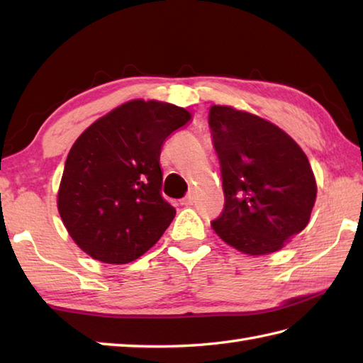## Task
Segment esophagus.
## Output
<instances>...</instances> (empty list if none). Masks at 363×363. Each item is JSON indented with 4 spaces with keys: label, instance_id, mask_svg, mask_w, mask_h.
Instances as JSON below:
<instances>
[{
    "label": "esophagus",
    "instance_id": "esophagus-1",
    "mask_svg": "<svg viewBox=\"0 0 363 363\" xmlns=\"http://www.w3.org/2000/svg\"><path fill=\"white\" fill-rule=\"evenodd\" d=\"M179 203H181L182 206H191V204H194V196L189 195V196H186V198H182Z\"/></svg>",
    "mask_w": 363,
    "mask_h": 363
}]
</instances>
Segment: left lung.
I'll use <instances>...</instances> for the list:
<instances>
[{"label":"left lung","mask_w":363,"mask_h":363,"mask_svg":"<svg viewBox=\"0 0 363 363\" xmlns=\"http://www.w3.org/2000/svg\"><path fill=\"white\" fill-rule=\"evenodd\" d=\"M209 126L225 191L213 230L250 256L281 250L311 220L317 184L309 159L273 123L230 106H212Z\"/></svg>","instance_id":"1"}]
</instances>
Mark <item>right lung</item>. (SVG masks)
I'll return each instance as SVG.
<instances>
[{
    "label": "right lung",
    "mask_w": 363,
    "mask_h": 363,
    "mask_svg": "<svg viewBox=\"0 0 363 363\" xmlns=\"http://www.w3.org/2000/svg\"><path fill=\"white\" fill-rule=\"evenodd\" d=\"M191 118L182 107L134 99L96 120L68 152L57 209L90 257L128 264L156 245L176 211L162 196L160 148Z\"/></svg>",
    "instance_id": "1"
}]
</instances>
